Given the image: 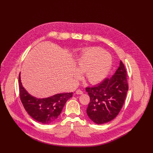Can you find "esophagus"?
<instances>
[{
  "label": "esophagus",
  "instance_id": "1",
  "mask_svg": "<svg viewBox=\"0 0 153 153\" xmlns=\"http://www.w3.org/2000/svg\"><path fill=\"white\" fill-rule=\"evenodd\" d=\"M76 94H83V91H81L80 90H77L76 91Z\"/></svg>",
  "mask_w": 153,
  "mask_h": 153
}]
</instances>
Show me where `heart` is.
Instances as JSON below:
<instances>
[{"mask_svg":"<svg viewBox=\"0 0 153 153\" xmlns=\"http://www.w3.org/2000/svg\"><path fill=\"white\" fill-rule=\"evenodd\" d=\"M112 58L101 48L94 47L86 50L77 59L76 70L80 73H85L86 81L91 84H96L103 81L112 67ZM76 72V79L80 77Z\"/></svg>","mask_w":153,"mask_h":153,"instance_id":"b5f03b06","label":"heart"}]
</instances>
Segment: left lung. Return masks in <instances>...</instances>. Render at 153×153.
I'll return each mask as SVG.
<instances>
[{
    "instance_id": "left-lung-1",
    "label": "left lung",
    "mask_w": 153,
    "mask_h": 153,
    "mask_svg": "<svg viewBox=\"0 0 153 153\" xmlns=\"http://www.w3.org/2000/svg\"><path fill=\"white\" fill-rule=\"evenodd\" d=\"M85 90L90 97L86 109L90 119L96 124L114 119L122 108L128 90L126 71L122 62L120 60L119 68L110 79Z\"/></svg>"
}]
</instances>
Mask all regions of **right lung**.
I'll return each instance as SVG.
<instances>
[{"mask_svg": "<svg viewBox=\"0 0 153 153\" xmlns=\"http://www.w3.org/2000/svg\"><path fill=\"white\" fill-rule=\"evenodd\" d=\"M19 85L20 100L25 110L33 119L43 124L54 122L60 114L65 103L73 96V93H65L47 98H36L30 94L23 87L20 73Z\"/></svg>", "mask_w": 153, "mask_h": 153, "instance_id": "right-lung-1", "label": "right lung"}]
</instances>
